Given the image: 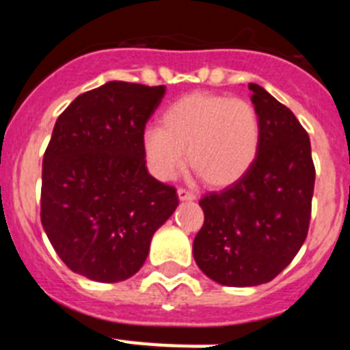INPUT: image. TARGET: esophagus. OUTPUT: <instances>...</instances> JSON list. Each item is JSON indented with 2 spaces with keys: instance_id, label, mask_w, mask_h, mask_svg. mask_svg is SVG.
Returning <instances> with one entry per match:
<instances>
[{
  "instance_id": "esophagus-1",
  "label": "esophagus",
  "mask_w": 350,
  "mask_h": 350,
  "mask_svg": "<svg viewBox=\"0 0 350 350\" xmlns=\"http://www.w3.org/2000/svg\"><path fill=\"white\" fill-rule=\"evenodd\" d=\"M177 196L180 202H193V200H196V194L191 193V191L187 189H182V187H178L177 189Z\"/></svg>"
}]
</instances>
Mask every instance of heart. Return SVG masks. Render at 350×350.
Here are the masks:
<instances>
[{
    "label": "heart",
    "mask_w": 350,
    "mask_h": 350,
    "mask_svg": "<svg viewBox=\"0 0 350 350\" xmlns=\"http://www.w3.org/2000/svg\"><path fill=\"white\" fill-rule=\"evenodd\" d=\"M163 128L142 135L148 172L172 180L189 166L210 187H228L247 175L259 152L261 120L249 101L217 92H191L161 116Z\"/></svg>",
    "instance_id": "b5f03b06"
}]
</instances>
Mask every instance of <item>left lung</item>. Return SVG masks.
Masks as SVG:
<instances>
[{
	"mask_svg": "<svg viewBox=\"0 0 350 350\" xmlns=\"http://www.w3.org/2000/svg\"><path fill=\"white\" fill-rule=\"evenodd\" d=\"M249 89L261 120L258 157L237 184L200 200L205 222L193 243L200 270L231 287L270 282L298 254L315 182L310 138L295 113L258 83Z\"/></svg>",
	"mask_w": 350,
	"mask_h": 350,
	"instance_id": "8db88e82",
	"label": "left lung"
}]
</instances>
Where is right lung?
I'll use <instances>...</instances> for the list:
<instances>
[{
	"instance_id": "add662e5",
	"label": "right lung",
	"mask_w": 350,
	"mask_h": 350,
	"mask_svg": "<svg viewBox=\"0 0 350 350\" xmlns=\"http://www.w3.org/2000/svg\"><path fill=\"white\" fill-rule=\"evenodd\" d=\"M165 85L112 80L57 117L43 156L42 224L71 271L120 282L144 267L154 233L178 205L177 191L148 173L145 122Z\"/></svg>"
}]
</instances>
